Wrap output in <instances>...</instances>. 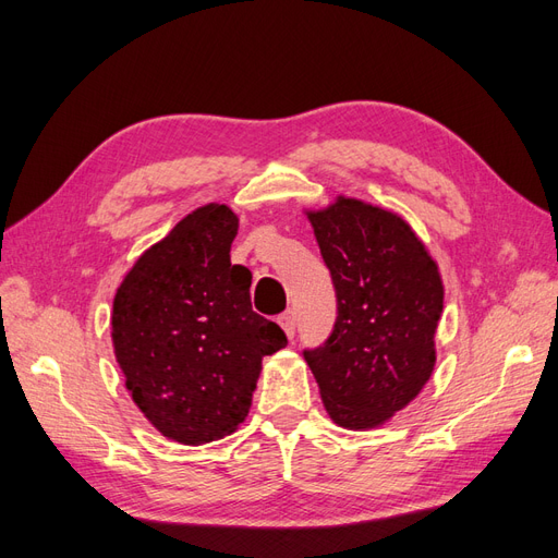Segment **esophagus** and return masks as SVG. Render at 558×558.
Segmentation results:
<instances>
[{"label": "esophagus", "mask_w": 558, "mask_h": 558, "mask_svg": "<svg viewBox=\"0 0 558 558\" xmlns=\"http://www.w3.org/2000/svg\"><path fill=\"white\" fill-rule=\"evenodd\" d=\"M280 327H282V331L287 333V338H294V333H296V317H294V313L292 311H287L284 315H280Z\"/></svg>", "instance_id": "34e87169"}]
</instances>
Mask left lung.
<instances>
[{"label": "left lung", "mask_w": 558, "mask_h": 558, "mask_svg": "<svg viewBox=\"0 0 558 558\" xmlns=\"http://www.w3.org/2000/svg\"><path fill=\"white\" fill-rule=\"evenodd\" d=\"M308 220L331 271L338 317L325 343L303 356L329 417L375 428L434 373L445 294L438 264L391 210L338 196Z\"/></svg>", "instance_id": "obj_1"}]
</instances>
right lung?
<instances>
[{"label":"right lung","instance_id":"1","mask_svg":"<svg viewBox=\"0 0 558 558\" xmlns=\"http://www.w3.org/2000/svg\"><path fill=\"white\" fill-rule=\"evenodd\" d=\"M239 218L192 210L143 253L113 299L116 359L134 403L175 442L220 440L245 422L262 359L287 345L253 311V274L231 264Z\"/></svg>","mask_w":558,"mask_h":558}]
</instances>
